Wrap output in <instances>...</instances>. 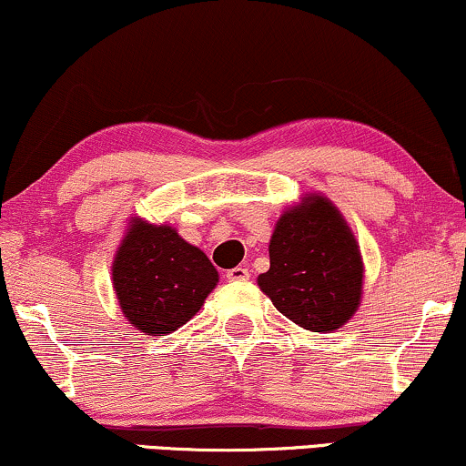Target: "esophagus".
<instances>
[{
  "label": "esophagus",
  "mask_w": 466,
  "mask_h": 466,
  "mask_svg": "<svg viewBox=\"0 0 466 466\" xmlns=\"http://www.w3.org/2000/svg\"><path fill=\"white\" fill-rule=\"evenodd\" d=\"M249 275H251L249 268H245V267H234L226 273L229 281H245V279H249Z\"/></svg>",
  "instance_id": "34e87169"
}]
</instances>
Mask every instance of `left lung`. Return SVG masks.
I'll use <instances>...</instances> for the list:
<instances>
[{
    "mask_svg": "<svg viewBox=\"0 0 466 466\" xmlns=\"http://www.w3.org/2000/svg\"><path fill=\"white\" fill-rule=\"evenodd\" d=\"M270 268L258 286L294 325L338 331L363 297V258L349 221L322 193H305L275 223Z\"/></svg>",
    "mask_w": 466,
    "mask_h": 466,
    "instance_id": "8db88e82",
    "label": "left lung"
}]
</instances>
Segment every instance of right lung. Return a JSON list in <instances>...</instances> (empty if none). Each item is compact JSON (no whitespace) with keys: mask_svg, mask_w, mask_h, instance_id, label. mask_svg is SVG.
I'll return each mask as SVG.
<instances>
[{"mask_svg":"<svg viewBox=\"0 0 466 466\" xmlns=\"http://www.w3.org/2000/svg\"><path fill=\"white\" fill-rule=\"evenodd\" d=\"M219 273L169 223L131 217L111 264L117 305L144 335H167L191 320L215 290Z\"/></svg>","mask_w":466,"mask_h":466,"instance_id":"1","label":"right lung"}]
</instances>
